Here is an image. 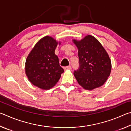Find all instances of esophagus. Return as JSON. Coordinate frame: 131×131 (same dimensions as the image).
Wrapping results in <instances>:
<instances>
[{"label": "esophagus", "mask_w": 131, "mask_h": 131, "mask_svg": "<svg viewBox=\"0 0 131 131\" xmlns=\"http://www.w3.org/2000/svg\"><path fill=\"white\" fill-rule=\"evenodd\" d=\"M64 69H65V70H71V69H72V68H71L70 66H66V67L64 68Z\"/></svg>", "instance_id": "34e87169"}]
</instances>
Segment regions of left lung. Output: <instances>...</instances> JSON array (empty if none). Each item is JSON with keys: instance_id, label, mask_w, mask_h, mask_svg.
Returning <instances> with one entry per match:
<instances>
[{"instance_id": "obj_1", "label": "left lung", "mask_w": 131, "mask_h": 131, "mask_svg": "<svg viewBox=\"0 0 131 131\" xmlns=\"http://www.w3.org/2000/svg\"><path fill=\"white\" fill-rule=\"evenodd\" d=\"M73 42L79 50L80 66L74 72L78 83L86 90L101 87L109 77L112 69L107 52L91 35H87L80 40L73 39Z\"/></svg>"}]
</instances>
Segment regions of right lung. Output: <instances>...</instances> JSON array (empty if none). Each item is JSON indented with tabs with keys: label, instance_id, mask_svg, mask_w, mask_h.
<instances>
[{
	"label": "right lung",
	"instance_id": "add662e5",
	"mask_svg": "<svg viewBox=\"0 0 131 131\" xmlns=\"http://www.w3.org/2000/svg\"><path fill=\"white\" fill-rule=\"evenodd\" d=\"M58 44L61 42L49 36L37 42L25 62V73L33 85L42 90H49L55 85L63 73L55 54Z\"/></svg>",
	"mask_w": 131,
	"mask_h": 131
}]
</instances>
